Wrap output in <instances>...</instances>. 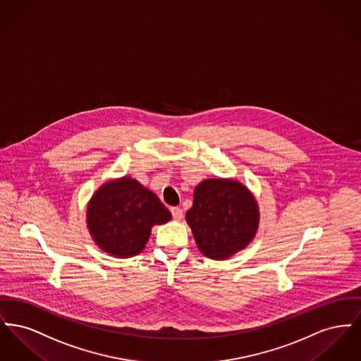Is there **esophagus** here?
I'll use <instances>...</instances> for the list:
<instances>
[{
	"label": "esophagus",
	"instance_id": "34e87169",
	"mask_svg": "<svg viewBox=\"0 0 361 361\" xmlns=\"http://www.w3.org/2000/svg\"><path fill=\"white\" fill-rule=\"evenodd\" d=\"M171 212H172L173 218H174L176 221H181L183 216H184V212H183V209H181L180 207H172V208H171Z\"/></svg>",
	"mask_w": 361,
	"mask_h": 361
}]
</instances>
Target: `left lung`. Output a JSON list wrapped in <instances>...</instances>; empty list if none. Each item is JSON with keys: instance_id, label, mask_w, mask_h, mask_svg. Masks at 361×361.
Segmentation results:
<instances>
[{"instance_id": "8db88e82", "label": "left lung", "mask_w": 361, "mask_h": 361, "mask_svg": "<svg viewBox=\"0 0 361 361\" xmlns=\"http://www.w3.org/2000/svg\"><path fill=\"white\" fill-rule=\"evenodd\" d=\"M185 219L199 250L206 257L226 259L255 238L259 212L255 196L240 181L208 178L195 188Z\"/></svg>"}]
</instances>
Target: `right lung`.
Wrapping results in <instances>:
<instances>
[{
	"mask_svg": "<svg viewBox=\"0 0 361 361\" xmlns=\"http://www.w3.org/2000/svg\"><path fill=\"white\" fill-rule=\"evenodd\" d=\"M171 219L172 214L155 193L126 176L97 189L86 211L87 228L96 245L118 258L139 255L152 227Z\"/></svg>",
	"mask_w": 361,
	"mask_h": 361,
	"instance_id": "add662e5",
	"label": "right lung"
}]
</instances>
